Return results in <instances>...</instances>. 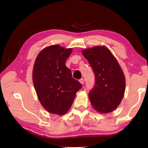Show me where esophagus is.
Segmentation results:
<instances>
[{
  "mask_svg": "<svg viewBox=\"0 0 148 148\" xmlns=\"http://www.w3.org/2000/svg\"><path fill=\"white\" fill-rule=\"evenodd\" d=\"M79 82V83H81L82 85L84 84V79H80Z\"/></svg>",
  "mask_w": 148,
  "mask_h": 148,
  "instance_id": "34e87169",
  "label": "esophagus"
}]
</instances>
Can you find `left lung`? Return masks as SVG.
Segmentation results:
<instances>
[{
    "label": "left lung",
    "mask_w": 148,
    "mask_h": 148,
    "mask_svg": "<svg viewBox=\"0 0 148 148\" xmlns=\"http://www.w3.org/2000/svg\"><path fill=\"white\" fill-rule=\"evenodd\" d=\"M95 74V85L88 93L91 106L96 111L108 113L117 108L124 96L125 79L116 58L106 46L82 50Z\"/></svg>",
    "instance_id": "obj_1"
}]
</instances>
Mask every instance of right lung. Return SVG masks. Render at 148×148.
Wrapping results in <instances>:
<instances>
[{
  "instance_id": "add662e5",
  "label": "right lung",
  "mask_w": 148,
  "mask_h": 148,
  "mask_svg": "<svg viewBox=\"0 0 148 148\" xmlns=\"http://www.w3.org/2000/svg\"><path fill=\"white\" fill-rule=\"evenodd\" d=\"M72 52V48L50 45L39 53L34 64L32 79L37 98L50 113H66L82 87L65 65Z\"/></svg>"
}]
</instances>
